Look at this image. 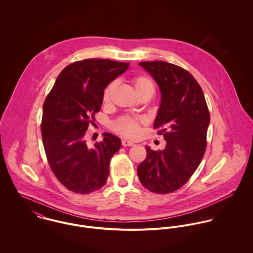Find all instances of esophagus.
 I'll use <instances>...</instances> for the list:
<instances>
[{"instance_id": "1", "label": "esophagus", "mask_w": 253, "mask_h": 253, "mask_svg": "<svg viewBox=\"0 0 253 253\" xmlns=\"http://www.w3.org/2000/svg\"><path fill=\"white\" fill-rule=\"evenodd\" d=\"M122 144H123V146L126 147V146H133L134 143H133L132 141H130V140H127V139H123V140H122Z\"/></svg>"}]
</instances>
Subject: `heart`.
I'll return each mask as SVG.
<instances>
[{
	"mask_svg": "<svg viewBox=\"0 0 253 253\" xmlns=\"http://www.w3.org/2000/svg\"><path fill=\"white\" fill-rule=\"evenodd\" d=\"M131 83L133 84L134 90L136 93L143 90H153L154 91V84L153 82L145 76H135L131 79ZM116 84L110 83L106 86L103 93V101L105 103L109 102L113 89L115 88ZM116 129L120 133L126 136H135L138 133V124L135 120L130 118H123L116 124Z\"/></svg>",
	"mask_w": 253,
	"mask_h": 253,
	"instance_id": "obj_1",
	"label": "heart"
}]
</instances>
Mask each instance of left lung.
Masks as SVG:
<instances>
[{
  "label": "left lung",
  "mask_w": 253,
  "mask_h": 253,
  "mask_svg": "<svg viewBox=\"0 0 253 253\" xmlns=\"http://www.w3.org/2000/svg\"><path fill=\"white\" fill-rule=\"evenodd\" d=\"M139 65L157 83L161 103L154 122L167 145L163 151L146 146L147 157L137 168L146 189L169 194L182 187L198 169L206 152L210 112L202 87L186 70L165 61Z\"/></svg>",
  "instance_id": "1"
}]
</instances>
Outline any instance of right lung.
Returning a JSON list of instances; mask_svg holds the SVG:
<instances>
[{"label":"right lung","mask_w":253,"mask_h":253,"mask_svg":"<svg viewBox=\"0 0 253 253\" xmlns=\"http://www.w3.org/2000/svg\"><path fill=\"white\" fill-rule=\"evenodd\" d=\"M127 68L128 63L109 59L77 61L61 71L44 100L41 125L44 152L52 172L70 191L88 194L107 181L121 139L104 132L101 142L88 147L84 134L94 124L104 89Z\"/></svg>","instance_id":"1"}]
</instances>
